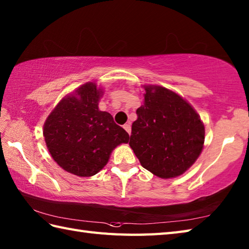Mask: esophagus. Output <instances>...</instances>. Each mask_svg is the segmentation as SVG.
<instances>
[{
  "mask_svg": "<svg viewBox=\"0 0 249 249\" xmlns=\"http://www.w3.org/2000/svg\"><path fill=\"white\" fill-rule=\"evenodd\" d=\"M123 127H124V129L126 130V131H127V133L130 135V131H131V127H130V124L128 123V124H125L124 126H123Z\"/></svg>",
  "mask_w": 249,
  "mask_h": 249,
  "instance_id": "1",
  "label": "esophagus"
}]
</instances>
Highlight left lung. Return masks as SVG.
<instances>
[{"label":"left lung","instance_id":"1","mask_svg":"<svg viewBox=\"0 0 249 249\" xmlns=\"http://www.w3.org/2000/svg\"><path fill=\"white\" fill-rule=\"evenodd\" d=\"M129 145L145 168L161 178L181 176L199 157L204 126L186 100L162 87H144Z\"/></svg>","mask_w":249,"mask_h":249}]
</instances>
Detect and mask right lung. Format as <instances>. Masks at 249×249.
Returning a JSON list of instances; mask_svg holds the SVG:
<instances>
[{"instance_id":"obj_1","label":"right lung","mask_w":249,"mask_h":249,"mask_svg":"<svg viewBox=\"0 0 249 249\" xmlns=\"http://www.w3.org/2000/svg\"><path fill=\"white\" fill-rule=\"evenodd\" d=\"M103 92L88 82L62 99L44 125L47 147L57 165L78 177H92L106 166L116 145L129 135L112 115L99 111Z\"/></svg>"}]
</instances>
